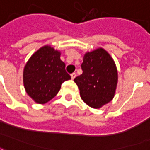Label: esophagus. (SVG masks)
<instances>
[{"label":"esophagus","mask_w":150,"mask_h":150,"mask_svg":"<svg viewBox=\"0 0 150 150\" xmlns=\"http://www.w3.org/2000/svg\"><path fill=\"white\" fill-rule=\"evenodd\" d=\"M71 76L72 79H74L76 77V74H75V73H72L71 75Z\"/></svg>","instance_id":"esophagus-1"}]
</instances>
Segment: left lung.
I'll use <instances>...</instances> for the list:
<instances>
[{"label": "left lung", "mask_w": 150, "mask_h": 150, "mask_svg": "<svg viewBox=\"0 0 150 150\" xmlns=\"http://www.w3.org/2000/svg\"><path fill=\"white\" fill-rule=\"evenodd\" d=\"M83 74L74 82L81 99L93 108H100L114 97L118 83L116 63L107 50L99 47L86 52L81 65Z\"/></svg>", "instance_id": "left-lung-1"}]
</instances>
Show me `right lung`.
Wrapping results in <instances>:
<instances>
[{"instance_id":"obj_1","label":"right lung","mask_w":150,"mask_h":150,"mask_svg":"<svg viewBox=\"0 0 150 150\" xmlns=\"http://www.w3.org/2000/svg\"><path fill=\"white\" fill-rule=\"evenodd\" d=\"M60 55L59 50L46 45L34 52L25 66V90L35 103L43 104L52 100L62 83L71 79Z\"/></svg>"}]
</instances>
